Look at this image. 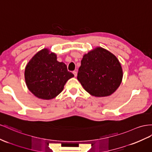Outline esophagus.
Masks as SVG:
<instances>
[{"mask_svg": "<svg viewBox=\"0 0 152 152\" xmlns=\"http://www.w3.org/2000/svg\"><path fill=\"white\" fill-rule=\"evenodd\" d=\"M73 75H74L75 77H77V72L76 71H73Z\"/></svg>", "mask_w": 152, "mask_h": 152, "instance_id": "obj_1", "label": "esophagus"}]
</instances>
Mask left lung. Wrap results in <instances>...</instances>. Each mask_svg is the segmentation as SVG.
<instances>
[{"label":"left lung","instance_id":"left-lung-1","mask_svg":"<svg viewBox=\"0 0 152 152\" xmlns=\"http://www.w3.org/2000/svg\"><path fill=\"white\" fill-rule=\"evenodd\" d=\"M122 79L120 61L109 50L98 47L83 56L77 79L91 95H111L120 86Z\"/></svg>","mask_w":152,"mask_h":152}]
</instances>
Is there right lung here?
Wrapping results in <instances>:
<instances>
[{
    "mask_svg": "<svg viewBox=\"0 0 152 152\" xmlns=\"http://www.w3.org/2000/svg\"><path fill=\"white\" fill-rule=\"evenodd\" d=\"M24 76L28 90L43 100L56 97L66 82L74 77L66 64L57 61L56 54L47 48L37 52L28 61Z\"/></svg>",
    "mask_w": 152,
    "mask_h": 152,
    "instance_id": "add662e5",
    "label": "right lung"
}]
</instances>
